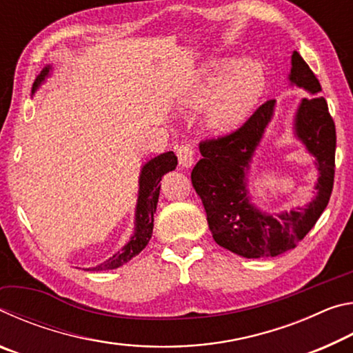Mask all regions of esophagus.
Returning <instances> with one entry per match:
<instances>
[{
	"label": "esophagus",
	"instance_id": "obj_1",
	"mask_svg": "<svg viewBox=\"0 0 353 353\" xmlns=\"http://www.w3.org/2000/svg\"><path fill=\"white\" fill-rule=\"evenodd\" d=\"M177 159L179 165L182 168H191L194 165V149L191 145H182L177 148Z\"/></svg>",
	"mask_w": 353,
	"mask_h": 353
}]
</instances>
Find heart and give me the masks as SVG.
<instances>
[{"label": "heart", "instance_id": "1", "mask_svg": "<svg viewBox=\"0 0 353 353\" xmlns=\"http://www.w3.org/2000/svg\"><path fill=\"white\" fill-rule=\"evenodd\" d=\"M266 88L259 62L229 57L213 63L190 93L193 105L205 104V126L213 134H229L246 123Z\"/></svg>", "mask_w": 353, "mask_h": 353}]
</instances>
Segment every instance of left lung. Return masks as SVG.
Wrapping results in <instances>:
<instances>
[{
    "mask_svg": "<svg viewBox=\"0 0 353 353\" xmlns=\"http://www.w3.org/2000/svg\"><path fill=\"white\" fill-rule=\"evenodd\" d=\"M288 79L312 94L299 103L292 123L294 137L313 155L319 172L314 198L308 204L272 214L252 204L249 194L250 163L274 117V99L261 104L235 132L202 141V159L191 171L213 240L244 259L276 256L294 249L325 210L333 190L336 130L319 94L321 83L297 51L291 56Z\"/></svg>",
    "mask_w": 353,
    "mask_h": 353,
    "instance_id": "obj_1",
    "label": "left lung"
}]
</instances>
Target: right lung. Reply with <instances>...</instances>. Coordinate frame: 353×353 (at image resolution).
I'll return each mask as SVG.
<instances>
[{"label": "right lung", "mask_w": 353, "mask_h": 353, "mask_svg": "<svg viewBox=\"0 0 353 353\" xmlns=\"http://www.w3.org/2000/svg\"><path fill=\"white\" fill-rule=\"evenodd\" d=\"M52 71L51 65L40 71L37 79L34 82L32 94L37 92V88L46 81V77H50ZM177 166V157L176 154L170 151L165 154H160L157 157H154L141 166L140 179H139V199H137L135 207V227L134 234L130 236V240L124 244L121 250H118L117 254H113L109 260H105L101 265L94 268H88L92 271H105V270H117V268L123 266L124 263L132 260L135 255H139L143 249L146 248L152 236L154 229V213L157 208L159 194H160V181H162L163 174L176 170Z\"/></svg>", "instance_id": "right-lung-1"}]
</instances>
